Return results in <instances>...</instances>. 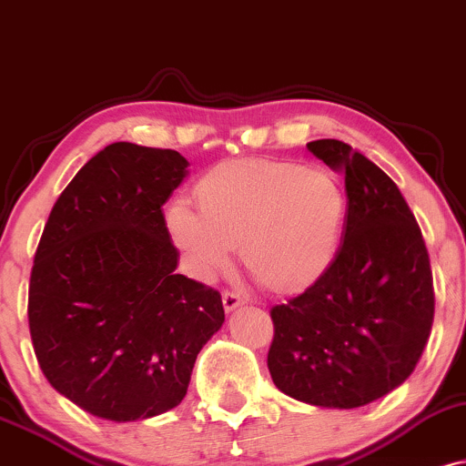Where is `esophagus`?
<instances>
[{
    "label": "esophagus",
    "mask_w": 466,
    "mask_h": 466,
    "mask_svg": "<svg viewBox=\"0 0 466 466\" xmlns=\"http://www.w3.org/2000/svg\"><path fill=\"white\" fill-rule=\"evenodd\" d=\"M242 303H244V299L239 297L238 292H233V289H224V292H222V305H224V309H227V311H233L235 308H239Z\"/></svg>",
    "instance_id": "esophagus-1"
}]
</instances>
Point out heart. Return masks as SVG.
Listing matches in <instances>:
<instances>
[{
  "label": "heart",
  "mask_w": 466,
  "mask_h": 466,
  "mask_svg": "<svg viewBox=\"0 0 466 466\" xmlns=\"http://www.w3.org/2000/svg\"><path fill=\"white\" fill-rule=\"evenodd\" d=\"M198 209L177 200L167 228L202 277L227 270L233 246L259 286L299 294L336 261L347 194L322 167L264 157L228 158L196 183Z\"/></svg>",
  "instance_id": "heart-1"
}]
</instances>
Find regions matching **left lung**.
<instances>
[{
  "label": "left lung",
  "instance_id": "1",
  "mask_svg": "<svg viewBox=\"0 0 466 466\" xmlns=\"http://www.w3.org/2000/svg\"><path fill=\"white\" fill-rule=\"evenodd\" d=\"M308 147L344 174L347 220L327 275L270 309L268 369L288 397L351 410L388 395L417 369L434 322V281L395 180L344 141Z\"/></svg>",
  "mask_w": 466,
  "mask_h": 466
}]
</instances>
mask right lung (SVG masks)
Segmentation results:
<instances>
[{
    "instance_id": "right-lung-1",
    "label": "right lung",
    "mask_w": 466,
    "mask_h": 466,
    "mask_svg": "<svg viewBox=\"0 0 466 466\" xmlns=\"http://www.w3.org/2000/svg\"><path fill=\"white\" fill-rule=\"evenodd\" d=\"M187 166L177 150L106 146L43 228L27 292L32 347L49 384L93 417L124 423L177 408L224 322L220 292L174 272L163 205Z\"/></svg>"
}]
</instances>
